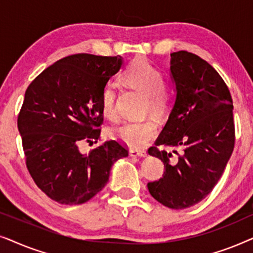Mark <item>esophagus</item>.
Here are the masks:
<instances>
[{
	"instance_id": "esophagus-1",
	"label": "esophagus",
	"mask_w": 253,
	"mask_h": 253,
	"mask_svg": "<svg viewBox=\"0 0 253 253\" xmlns=\"http://www.w3.org/2000/svg\"><path fill=\"white\" fill-rule=\"evenodd\" d=\"M129 153H130V155L131 157H140V158H144V157H146L147 155V153H146V151H144V150H136V148H131V150L129 151Z\"/></svg>"
}]
</instances>
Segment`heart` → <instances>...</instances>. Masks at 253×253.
I'll list each match as a JSON object with an SVG mask.
<instances>
[{
	"label": "heart",
	"mask_w": 253,
	"mask_h": 253,
	"mask_svg": "<svg viewBox=\"0 0 253 253\" xmlns=\"http://www.w3.org/2000/svg\"><path fill=\"white\" fill-rule=\"evenodd\" d=\"M122 81L130 88L136 89L145 96V113L151 112L160 117L167 112L174 92L171 86L162 79V72L146 58L139 57L131 62L123 72ZM101 110L108 120L117 119L116 91L110 84L106 85L101 93ZM157 133L158 124L153 119L124 122L112 130L114 138L133 148L147 146Z\"/></svg>",
	"instance_id": "1"
}]
</instances>
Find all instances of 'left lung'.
Segmentation results:
<instances>
[{
    "instance_id": "left-lung-1",
    "label": "left lung",
    "mask_w": 253,
    "mask_h": 253,
    "mask_svg": "<svg viewBox=\"0 0 253 253\" xmlns=\"http://www.w3.org/2000/svg\"><path fill=\"white\" fill-rule=\"evenodd\" d=\"M170 57L175 103L155 146L148 150L164 162L165 172L147 188L164 206L183 210L202 202L223 174L235 145L234 106L226 83L205 60L185 50ZM161 144L182 152L160 150Z\"/></svg>"
}]
</instances>
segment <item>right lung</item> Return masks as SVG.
<instances>
[{
	"label": "right lung",
	"instance_id": "obj_1",
	"mask_svg": "<svg viewBox=\"0 0 253 253\" xmlns=\"http://www.w3.org/2000/svg\"><path fill=\"white\" fill-rule=\"evenodd\" d=\"M121 65V56L70 55L44 69L26 89L17 121L26 167L55 202L86 203L105 188L114 162L129 154L116 140L88 154L78 148L100 138L101 93Z\"/></svg>",
	"mask_w": 253,
	"mask_h": 253
}]
</instances>
